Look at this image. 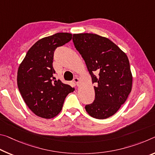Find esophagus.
<instances>
[{
  "label": "esophagus",
  "instance_id": "obj_1",
  "mask_svg": "<svg viewBox=\"0 0 155 155\" xmlns=\"http://www.w3.org/2000/svg\"><path fill=\"white\" fill-rule=\"evenodd\" d=\"M74 82L76 83V85H77V86H78V85H79V84H80V81L78 78H74Z\"/></svg>",
  "mask_w": 155,
  "mask_h": 155
}]
</instances>
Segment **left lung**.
<instances>
[{"label":"left lung","mask_w":155,"mask_h":155,"mask_svg":"<svg viewBox=\"0 0 155 155\" xmlns=\"http://www.w3.org/2000/svg\"><path fill=\"white\" fill-rule=\"evenodd\" d=\"M72 40L85 61L92 83L97 84L94 86L95 100L85 105V110L95 119H107L119 110L132 90L128 58L109 38L98 34H74Z\"/></svg>","instance_id":"1"}]
</instances>
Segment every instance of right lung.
I'll return each mask as SVG.
<instances>
[{"label": "right lung", "instance_id": "obj_1", "mask_svg": "<svg viewBox=\"0 0 155 155\" xmlns=\"http://www.w3.org/2000/svg\"><path fill=\"white\" fill-rule=\"evenodd\" d=\"M72 38L60 32L38 40L28 50L19 65L17 85L28 107L36 116L52 119L59 114L65 97L74 88L55 80L53 54L57 47Z\"/></svg>", "mask_w": 155, "mask_h": 155}]
</instances>
